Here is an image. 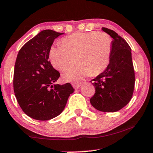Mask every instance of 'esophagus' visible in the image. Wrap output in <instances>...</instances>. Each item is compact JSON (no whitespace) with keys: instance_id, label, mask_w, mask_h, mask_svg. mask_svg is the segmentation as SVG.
Here are the masks:
<instances>
[{"instance_id":"1","label":"esophagus","mask_w":153,"mask_h":153,"mask_svg":"<svg viewBox=\"0 0 153 153\" xmlns=\"http://www.w3.org/2000/svg\"><path fill=\"white\" fill-rule=\"evenodd\" d=\"M72 86L75 89H78L81 87V84H72Z\"/></svg>"}]
</instances>
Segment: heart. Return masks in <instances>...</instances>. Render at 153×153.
Wrapping results in <instances>:
<instances>
[{"label":"heart","instance_id":"heart-1","mask_svg":"<svg viewBox=\"0 0 153 153\" xmlns=\"http://www.w3.org/2000/svg\"><path fill=\"white\" fill-rule=\"evenodd\" d=\"M62 44L50 48L52 65L59 71H65L75 64L76 60L79 64L64 74L63 78L66 82H79L90 74L96 76L108 66L112 41L106 33H75L64 38Z\"/></svg>","mask_w":153,"mask_h":153}]
</instances>
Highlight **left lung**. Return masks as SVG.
<instances>
[{"instance_id": "obj_1", "label": "left lung", "mask_w": 153, "mask_h": 153, "mask_svg": "<svg viewBox=\"0 0 153 153\" xmlns=\"http://www.w3.org/2000/svg\"><path fill=\"white\" fill-rule=\"evenodd\" d=\"M102 29L112 38V53L107 67L92 80L95 94L90 103L99 111L114 112L125 107L133 94L135 78L132 53L127 41L115 31Z\"/></svg>"}]
</instances>
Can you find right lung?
<instances>
[{
    "label": "right lung",
    "mask_w": 153,
    "mask_h": 153,
    "mask_svg": "<svg viewBox=\"0 0 153 153\" xmlns=\"http://www.w3.org/2000/svg\"><path fill=\"white\" fill-rule=\"evenodd\" d=\"M62 34L42 30L23 45L17 55L14 93L25 114L34 120L45 121L59 115L74 91L69 83L54 84L60 74L48 61L53 41Z\"/></svg>",
    "instance_id": "add662e5"
}]
</instances>
